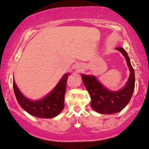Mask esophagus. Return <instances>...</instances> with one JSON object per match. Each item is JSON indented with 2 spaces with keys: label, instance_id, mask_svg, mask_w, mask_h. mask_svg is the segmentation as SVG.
Wrapping results in <instances>:
<instances>
[{
  "label": "esophagus",
  "instance_id": "1",
  "mask_svg": "<svg viewBox=\"0 0 149 149\" xmlns=\"http://www.w3.org/2000/svg\"><path fill=\"white\" fill-rule=\"evenodd\" d=\"M83 70V68H82V66L81 65H80L79 64V65H76V67H75V70H76L77 72H80L81 70Z\"/></svg>",
  "mask_w": 149,
  "mask_h": 149
}]
</instances>
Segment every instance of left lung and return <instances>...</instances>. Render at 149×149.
<instances>
[{
	"instance_id": "1",
	"label": "left lung",
	"mask_w": 149,
	"mask_h": 149,
	"mask_svg": "<svg viewBox=\"0 0 149 149\" xmlns=\"http://www.w3.org/2000/svg\"><path fill=\"white\" fill-rule=\"evenodd\" d=\"M116 49L124 55L130 71L129 77L122 88L111 91L104 87L94 75L81 74L84 84L91 98V108L101 114H114L122 111L131 100L135 88V72L129 56L122 47H116Z\"/></svg>"
}]
</instances>
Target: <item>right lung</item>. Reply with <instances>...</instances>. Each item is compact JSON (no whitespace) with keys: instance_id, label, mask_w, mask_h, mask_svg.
<instances>
[{"instance_id":"obj_1","label":"right lung","mask_w":149,"mask_h":149,"mask_svg":"<svg viewBox=\"0 0 149 149\" xmlns=\"http://www.w3.org/2000/svg\"><path fill=\"white\" fill-rule=\"evenodd\" d=\"M70 73L64 74L52 91L41 100H32L25 97L13 81L14 94L19 105L32 116L38 118H52L59 114L64 108L66 83Z\"/></svg>"}]
</instances>
